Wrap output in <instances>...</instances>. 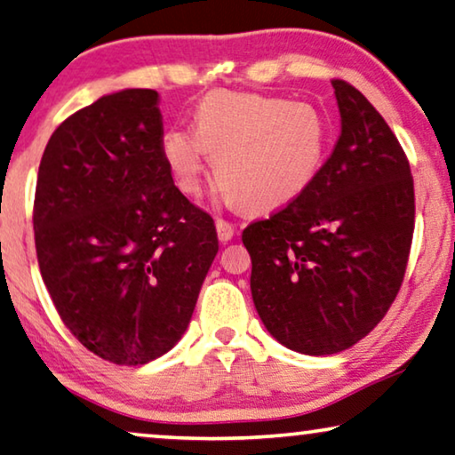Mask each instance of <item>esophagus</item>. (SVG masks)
Instances as JSON below:
<instances>
[{
  "label": "esophagus",
  "mask_w": 455,
  "mask_h": 455,
  "mask_svg": "<svg viewBox=\"0 0 455 455\" xmlns=\"http://www.w3.org/2000/svg\"><path fill=\"white\" fill-rule=\"evenodd\" d=\"M216 233H219V239H220L222 243H227V241L233 239V235H235V227L230 225L228 220H222V219H219V220H216Z\"/></svg>",
  "instance_id": "34e87169"
}]
</instances>
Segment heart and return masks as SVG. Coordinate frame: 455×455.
<instances>
[{
  "mask_svg": "<svg viewBox=\"0 0 455 455\" xmlns=\"http://www.w3.org/2000/svg\"><path fill=\"white\" fill-rule=\"evenodd\" d=\"M328 150V125L307 102L251 92H210L194 127H171L161 152L177 188L196 196L204 161L214 158V179L243 208L266 210L309 188Z\"/></svg>",
  "mask_w": 455,
  "mask_h": 455,
  "instance_id": "1",
  "label": "heart"
}]
</instances>
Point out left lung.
I'll return each mask as SVG.
<instances>
[{
  "label": "left lung",
  "instance_id": "8db88e82",
  "mask_svg": "<svg viewBox=\"0 0 455 455\" xmlns=\"http://www.w3.org/2000/svg\"><path fill=\"white\" fill-rule=\"evenodd\" d=\"M342 132L309 188L243 230L251 297L286 348L342 353L381 322L414 233V181L398 138L375 107L331 80Z\"/></svg>",
  "mask_w": 455,
  "mask_h": 455
}]
</instances>
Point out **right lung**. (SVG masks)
Returning <instances> with one entry per match:
<instances>
[{
  "mask_svg": "<svg viewBox=\"0 0 455 455\" xmlns=\"http://www.w3.org/2000/svg\"><path fill=\"white\" fill-rule=\"evenodd\" d=\"M158 92L127 88L63 121L35 191L43 283L66 328L115 364H146L188 330L219 253L212 216L172 183Z\"/></svg>",
  "mask_w": 455,
  "mask_h": 455,
  "instance_id": "obj_1",
  "label": "right lung"
}]
</instances>
